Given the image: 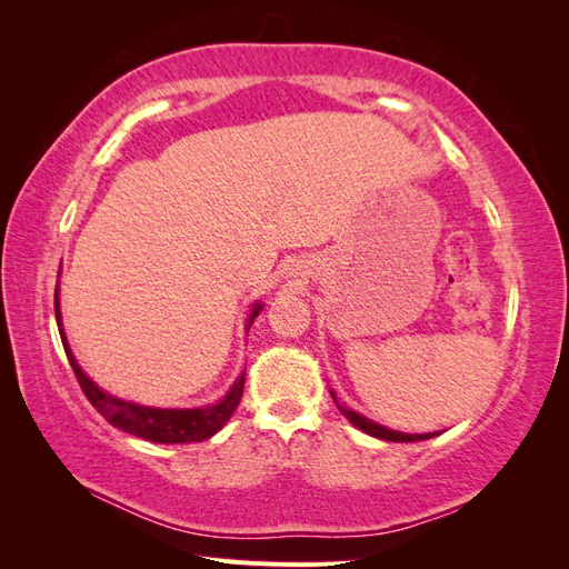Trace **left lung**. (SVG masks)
<instances>
[{
	"label": "left lung",
	"instance_id": "8db88e82",
	"mask_svg": "<svg viewBox=\"0 0 569 569\" xmlns=\"http://www.w3.org/2000/svg\"><path fill=\"white\" fill-rule=\"evenodd\" d=\"M330 393H332V391H330ZM332 399H335V403L339 406L335 393H332ZM339 410H341V416H347V420H349L351 425H356L358 429H363L366 435L377 437V439H385V441H422V439H432V437H435V435H403V432H393V429H387V427H382V425H377V422L368 420L366 416H360V412H356V410H351V408L339 406Z\"/></svg>",
	"mask_w": 569,
	"mask_h": 569
}]
</instances>
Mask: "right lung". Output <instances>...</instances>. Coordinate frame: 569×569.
<instances>
[{
    "label": "right lung",
    "instance_id": "1",
    "mask_svg": "<svg viewBox=\"0 0 569 569\" xmlns=\"http://www.w3.org/2000/svg\"><path fill=\"white\" fill-rule=\"evenodd\" d=\"M261 303H253V311L249 316L247 327H251L253 318L261 313ZM54 313H57V325H59V335L63 341V351L68 363H71L78 385L82 393L88 396V401L97 408V412L107 422L113 427L123 429L128 435H134L147 441H157V443H189V441H203L213 437L218 429L226 427V422L232 418V412L237 410L239 401H242L244 393V375L242 372L237 377V382L230 387V391L222 396V399L213 406L206 408H151V406H140V403H130L123 399H116V396L107 393L104 389H99L88 375L82 372L78 366V360L68 347V339L63 335L61 327V311H59V284L54 291Z\"/></svg>",
    "mask_w": 569,
    "mask_h": 569
}]
</instances>
